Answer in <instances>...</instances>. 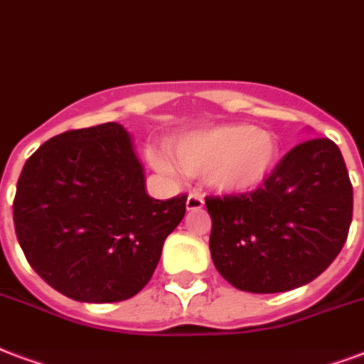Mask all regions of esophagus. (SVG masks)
Returning a JSON list of instances; mask_svg holds the SVG:
<instances>
[{
    "mask_svg": "<svg viewBox=\"0 0 364 364\" xmlns=\"http://www.w3.org/2000/svg\"><path fill=\"white\" fill-rule=\"evenodd\" d=\"M204 206V198L200 193H191L187 196V210H200Z\"/></svg>",
    "mask_w": 364,
    "mask_h": 364,
    "instance_id": "34e87169",
    "label": "esophagus"
}]
</instances>
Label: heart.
<instances>
[{"label": "heart", "mask_w": 364, "mask_h": 364, "mask_svg": "<svg viewBox=\"0 0 364 364\" xmlns=\"http://www.w3.org/2000/svg\"><path fill=\"white\" fill-rule=\"evenodd\" d=\"M171 154L188 176H202L219 193H250L267 181L279 160V141L263 127L221 124L185 133L171 143ZM154 170L176 176L168 154L149 151Z\"/></svg>", "instance_id": "obj_1"}]
</instances>
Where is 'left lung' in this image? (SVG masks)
<instances>
[{
  "label": "left lung",
  "instance_id": "8db88e82",
  "mask_svg": "<svg viewBox=\"0 0 364 364\" xmlns=\"http://www.w3.org/2000/svg\"><path fill=\"white\" fill-rule=\"evenodd\" d=\"M210 252L219 274L252 294L317 279L346 244L353 187L338 145L309 139L284 154L262 187L208 196Z\"/></svg>",
  "mask_w": 364,
  "mask_h": 364
}]
</instances>
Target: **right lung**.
I'll return each mask as SVG.
<instances>
[{
  "instance_id": "right-lung-1",
  "label": "right lung",
  "mask_w": 364,
  "mask_h": 364,
  "mask_svg": "<svg viewBox=\"0 0 364 364\" xmlns=\"http://www.w3.org/2000/svg\"><path fill=\"white\" fill-rule=\"evenodd\" d=\"M187 194L154 200L124 126L72 129L28 158L13 219L36 273L76 301L133 298L151 281Z\"/></svg>"
}]
</instances>
